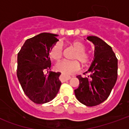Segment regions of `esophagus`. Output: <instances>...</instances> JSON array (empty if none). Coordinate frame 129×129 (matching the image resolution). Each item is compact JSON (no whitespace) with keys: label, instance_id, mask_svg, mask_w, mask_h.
<instances>
[{"label":"esophagus","instance_id":"esophagus-1","mask_svg":"<svg viewBox=\"0 0 129 129\" xmlns=\"http://www.w3.org/2000/svg\"><path fill=\"white\" fill-rule=\"evenodd\" d=\"M70 78L71 77H70V76H65L63 75H61V77H60V78H59V79H60V81H61V82H64V81L69 80Z\"/></svg>","mask_w":129,"mask_h":129}]
</instances>
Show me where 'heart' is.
I'll use <instances>...</instances> for the list:
<instances>
[{"label": "heart", "mask_w": 129, "mask_h": 129, "mask_svg": "<svg viewBox=\"0 0 129 129\" xmlns=\"http://www.w3.org/2000/svg\"><path fill=\"white\" fill-rule=\"evenodd\" d=\"M70 46L75 50V53L73 56L75 61H62L56 65V70L63 73L65 75H70L77 73L80 70V62L83 66H86L89 63L90 55L85 52V46L80 41H74ZM50 56L53 61H59L63 56V48L59 43H56L52 45L50 51Z\"/></svg>", "instance_id": "1"}]
</instances>
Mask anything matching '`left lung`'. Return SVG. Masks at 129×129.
I'll use <instances>...</instances> for the list:
<instances>
[{
  "mask_svg": "<svg viewBox=\"0 0 129 129\" xmlns=\"http://www.w3.org/2000/svg\"><path fill=\"white\" fill-rule=\"evenodd\" d=\"M87 39L95 45V58L87 77L77 76L79 80L75 90L77 99L87 106H95L104 102L111 94L117 79V59L110 45L94 36Z\"/></svg>",
  "mask_w": 129,
  "mask_h": 129,
  "instance_id": "obj_1",
  "label": "left lung"
}]
</instances>
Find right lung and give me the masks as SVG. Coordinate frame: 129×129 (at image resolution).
Wrapping results in <instances>:
<instances>
[{
	"mask_svg": "<svg viewBox=\"0 0 129 129\" xmlns=\"http://www.w3.org/2000/svg\"><path fill=\"white\" fill-rule=\"evenodd\" d=\"M56 34L41 33L28 39L22 46L17 57V77L25 94L35 104L49 102L55 97L61 86L59 72L45 70L51 67L49 53L58 41Z\"/></svg>",
	"mask_w": 129,
	"mask_h": 129,
	"instance_id": "right-lung-1",
	"label": "right lung"
}]
</instances>
